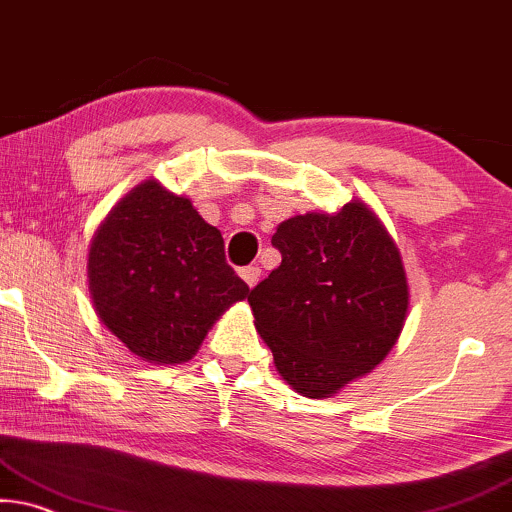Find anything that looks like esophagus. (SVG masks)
<instances>
[{"mask_svg": "<svg viewBox=\"0 0 512 512\" xmlns=\"http://www.w3.org/2000/svg\"><path fill=\"white\" fill-rule=\"evenodd\" d=\"M241 276H243V281L248 283L250 288H255L257 283H260V278H262V269L257 267V264H252V267L241 269Z\"/></svg>", "mask_w": 512, "mask_h": 512, "instance_id": "obj_1", "label": "esophagus"}]
</instances>
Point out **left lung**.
I'll list each match as a JSON object with an SVG mask.
<instances>
[{
    "mask_svg": "<svg viewBox=\"0 0 512 512\" xmlns=\"http://www.w3.org/2000/svg\"><path fill=\"white\" fill-rule=\"evenodd\" d=\"M281 264L250 290L255 328L302 397H333L383 361L409 312L401 252L364 200L278 224Z\"/></svg>",
    "mask_w": 512,
    "mask_h": 512,
    "instance_id": "1",
    "label": "left lung"
}]
</instances>
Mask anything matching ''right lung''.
I'll return each mask as SVG.
<instances>
[{
    "mask_svg": "<svg viewBox=\"0 0 512 512\" xmlns=\"http://www.w3.org/2000/svg\"><path fill=\"white\" fill-rule=\"evenodd\" d=\"M94 312L148 364L193 359L215 321L248 297L224 260V238L186 196L158 179L134 186L89 243Z\"/></svg>",
    "mask_w": 512,
    "mask_h": 512,
    "instance_id": "1",
    "label": "right lung"
}]
</instances>
